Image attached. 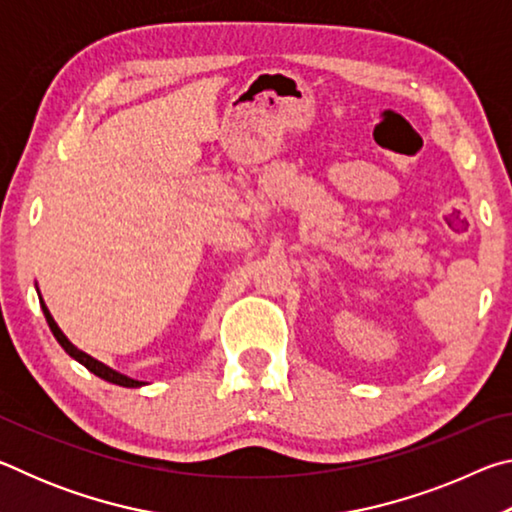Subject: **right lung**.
<instances>
[{
	"label": "right lung",
	"mask_w": 512,
	"mask_h": 512,
	"mask_svg": "<svg viewBox=\"0 0 512 512\" xmlns=\"http://www.w3.org/2000/svg\"><path fill=\"white\" fill-rule=\"evenodd\" d=\"M42 305V311H45V318H47V323H49V329L51 332H54V336H56V341L63 345L65 348V352L69 354V357H74L76 361L79 363H83L85 368H88L90 372H94V375L97 377H101V379H106V381H110V384H117V386H126V388H137V386H142V381H135V379H128V377H124V375H119V372H115V370H110L108 366H103V363H99L97 359H92V357H88V354L85 352H81L79 348H74L72 343L67 341V336L60 332L58 329V325L54 323V318H51V314H49V309L45 307V302H40Z\"/></svg>",
	"instance_id": "1"
}]
</instances>
